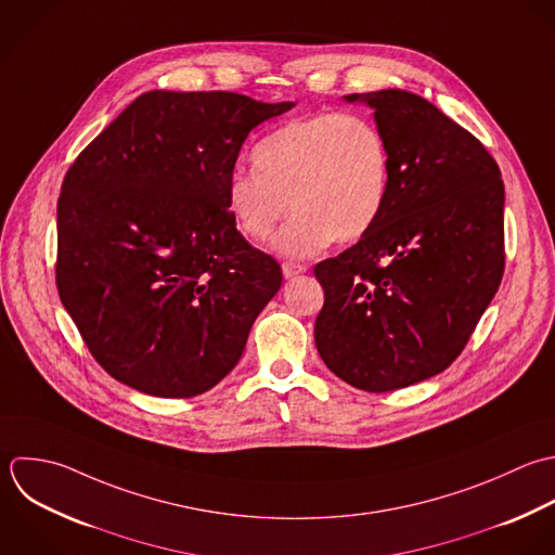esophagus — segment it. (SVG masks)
Masks as SVG:
<instances>
[{"instance_id": "34e87169", "label": "esophagus", "mask_w": 555, "mask_h": 555, "mask_svg": "<svg viewBox=\"0 0 555 555\" xmlns=\"http://www.w3.org/2000/svg\"><path fill=\"white\" fill-rule=\"evenodd\" d=\"M307 272V266L305 263H292V261H285L283 263V276L285 279H294L298 274H305Z\"/></svg>"}]
</instances>
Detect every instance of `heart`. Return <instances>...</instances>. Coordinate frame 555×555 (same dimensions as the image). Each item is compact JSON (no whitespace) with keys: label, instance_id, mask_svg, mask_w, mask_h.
<instances>
[{"label":"heart","instance_id":"b5f03b06","mask_svg":"<svg viewBox=\"0 0 555 555\" xmlns=\"http://www.w3.org/2000/svg\"><path fill=\"white\" fill-rule=\"evenodd\" d=\"M253 164L255 170L229 177V214L244 237L263 242L292 209L274 242L289 257L315 255L333 240L359 242L389 201L391 146L385 131L361 114L322 112L287 120L255 144Z\"/></svg>","mask_w":555,"mask_h":555}]
</instances>
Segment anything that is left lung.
I'll return each instance as SVG.
<instances>
[{
	"label": "left lung",
	"mask_w": 555,
	"mask_h": 555,
	"mask_svg": "<svg viewBox=\"0 0 555 555\" xmlns=\"http://www.w3.org/2000/svg\"><path fill=\"white\" fill-rule=\"evenodd\" d=\"M344 99L374 107L391 190L374 229L313 270L324 287L315 346L335 376L387 393L448 370L498 294L504 181L485 144L424 96Z\"/></svg>",
	"instance_id": "left-lung-1"
}]
</instances>
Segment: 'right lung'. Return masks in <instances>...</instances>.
<instances>
[{
	"label": "right lung",
	"instance_id": "add662e5",
	"mask_svg": "<svg viewBox=\"0 0 555 555\" xmlns=\"http://www.w3.org/2000/svg\"><path fill=\"white\" fill-rule=\"evenodd\" d=\"M289 107L222 90H151L66 170L55 285L118 383L194 398L237 365L283 274L235 229L227 183L250 129Z\"/></svg>",
	"mask_w": 555,
	"mask_h": 555
}]
</instances>
